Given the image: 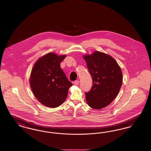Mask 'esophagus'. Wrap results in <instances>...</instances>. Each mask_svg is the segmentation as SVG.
Instances as JSON below:
<instances>
[{
	"label": "esophagus",
	"instance_id": "34e87169",
	"mask_svg": "<svg viewBox=\"0 0 151 151\" xmlns=\"http://www.w3.org/2000/svg\"><path fill=\"white\" fill-rule=\"evenodd\" d=\"M73 84H74L75 85H76V86H78V85H79V80H75V81H74V82H73Z\"/></svg>",
	"mask_w": 151,
	"mask_h": 151
}]
</instances>
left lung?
I'll return each instance as SVG.
<instances>
[{
  "instance_id": "left-lung-1",
  "label": "left lung",
  "mask_w": 151,
  "mask_h": 151,
  "mask_svg": "<svg viewBox=\"0 0 151 151\" xmlns=\"http://www.w3.org/2000/svg\"><path fill=\"white\" fill-rule=\"evenodd\" d=\"M93 85L86 92V101L91 108L101 109L109 105L119 92L122 84L121 68L114 58L100 51L84 57Z\"/></svg>"
}]
</instances>
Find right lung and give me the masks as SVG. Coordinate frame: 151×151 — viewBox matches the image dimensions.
I'll list each match as a JSON object with an SVG mask.
<instances>
[{"label":"right lung","instance_id":"obj_1","mask_svg":"<svg viewBox=\"0 0 151 151\" xmlns=\"http://www.w3.org/2000/svg\"><path fill=\"white\" fill-rule=\"evenodd\" d=\"M66 55L48 53L35 63L30 78V85L37 99L43 105L57 108L67 98L72 86L60 68Z\"/></svg>","mask_w":151,"mask_h":151}]
</instances>
